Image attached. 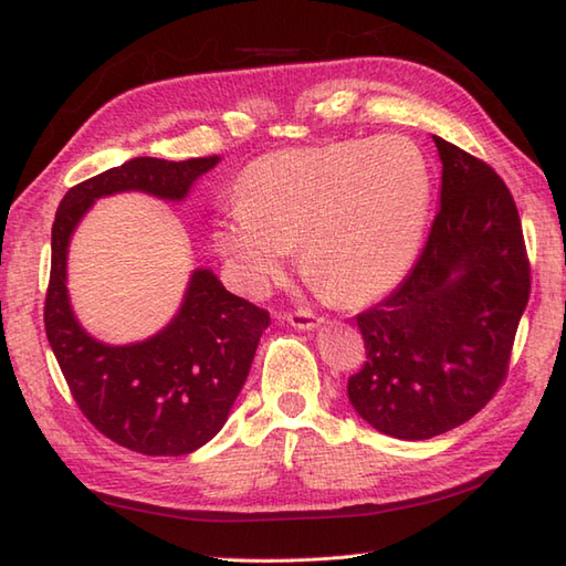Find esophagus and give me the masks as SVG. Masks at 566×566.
Here are the masks:
<instances>
[{
	"mask_svg": "<svg viewBox=\"0 0 566 566\" xmlns=\"http://www.w3.org/2000/svg\"><path fill=\"white\" fill-rule=\"evenodd\" d=\"M286 318V323H290V326H294V328H298V331H314L318 323L323 321V318H318L314 311H308V308H296V311H290V314L284 316Z\"/></svg>",
	"mask_w": 566,
	"mask_h": 566,
	"instance_id": "1",
	"label": "esophagus"
}]
</instances>
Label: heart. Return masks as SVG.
Listing matches in <instances>:
<instances>
[{
    "mask_svg": "<svg viewBox=\"0 0 566 566\" xmlns=\"http://www.w3.org/2000/svg\"><path fill=\"white\" fill-rule=\"evenodd\" d=\"M430 170L403 136L262 155L216 226L235 284L262 296L296 245L321 294L345 306L387 294L411 268L430 209Z\"/></svg>",
    "mask_w": 566,
    "mask_h": 566,
    "instance_id": "1",
    "label": "heart"
}]
</instances>
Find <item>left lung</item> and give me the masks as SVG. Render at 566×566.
I'll list each match as a JSON object with an SVG mask.
<instances>
[{
    "label": "left lung",
    "mask_w": 566,
    "mask_h": 566,
    "mask_svg": "<svg viewBox=\"0 0 566 566\" xmlns=\"http://www.w3.org/2000/svg\"><path fill=\"white\" fill-rule=\"evenodd\" d=\"M440 211L411 274L357 316L367 363L347 379L355 411L384 436L428 440L476 416L509 375L531 296L521 216L503 179L432 136Z\"/></svg>",
    "instance_id": "obj_1"
}]
</instances>
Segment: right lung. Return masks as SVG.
<instances>
[{
  "label": "right lung",
  "instance_id": "obj_1",
  "mask_svg": "<svg viewBox=\"0 0 566 566\" xmlns=\"http://www.w3.org/2000/svg\"><path fill=\"white\" fill-rule=\"evenodd\" d=\"M219 155L191 160L134 158L72 187L53 221L45 335L84 418L102 436L150 457H179L223 428L248 379L264 308L231 294L211 270L189 276L177 316L153 338L106 345L84 331L67 296V245L90 207L118 191L182 201Z\"/></svg>",
  "mask_w": 566,
  "mask_h": 566
}]
</instances>
